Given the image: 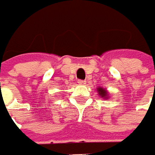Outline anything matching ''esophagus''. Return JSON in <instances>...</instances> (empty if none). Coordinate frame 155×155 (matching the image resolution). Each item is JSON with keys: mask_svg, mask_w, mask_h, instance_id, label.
<instances>
[{"mask_svg": "<svg viewBox=\"0 0 155 155\" xmlns=\"http://www.w3.org/2000/svg\"><path fill=\"white\" fill-rule=\"evenodd\" d=\"M78 84H81V85H84L87 83H85V81H84V80H78Z\"/></svg>", "mask_w": 155, "mask_h": 155, "instance_id": "esophagus-1", "label": "esophagus"}]
</instances>
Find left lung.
Listing matches in <instances>:
<instances>
[{"label": "left lung", "mask_w": 155, "mask_h": 155, "mask_svg": "<svg viewBox=\"0 0 155 155\" xmlns=\"http://www.w3.org/2000/svg\"><path fill=\"white\" fill-rule=\"evenodd\" d=\"M97 92L101 99H105V100L109 99V92L105 88L99 87H97Z\"/></svg>", "instance_id": "obj_1"}]
</instances>
